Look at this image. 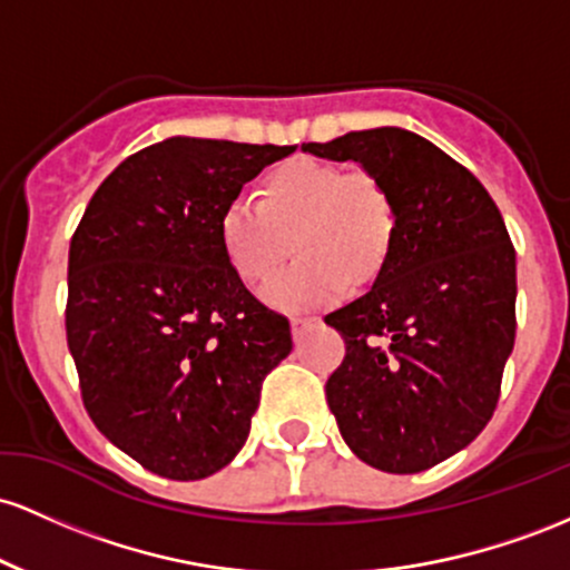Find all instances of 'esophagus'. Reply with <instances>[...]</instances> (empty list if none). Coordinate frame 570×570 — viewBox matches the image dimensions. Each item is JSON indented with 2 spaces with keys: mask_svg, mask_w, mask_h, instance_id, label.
<instances>
[{
  "mask_svg": "<svg viewBox=\"0 0 570 570\" xmlns=\"http://www.w3.org/2000/svg\"><path fill=\"white\" fill-rule=\"evenodd\" d=\"M312 325H315V317H293L291 320L293 338H296V342H302V338L306 336V331H309Z\"/></svg>",
  "mask_w": 570,
  "mask_h": 570,
  "instance_id": "esophagus-1",
  "label": "esophagus"
}]
</instances>
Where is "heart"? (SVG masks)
Returning <instances> with one entry per match:
<instances>
[{
    "instance_id": "1",
    "label": "heart",
    "mask_w": 570,
    "mask_h": 570,
    "mask_svg": "<svg viewBox=\"0 0 570 570\" xmlns=\"http://www.w3.org/2000/svg\"><path fill=\"white\" fill-rule=\"evenodd\" d=\"M220 245L247 285H266L291 253L298 261L264 291L266 304L302 312L366 285L395 242V204L371 171L291 158L266 175L261 202L236 196L220 215Z\"/></svg>"
}]
</instances>
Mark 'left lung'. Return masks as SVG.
Returning a JSON list of instances; mask_svg holds the SVG:
<instances>
[{
  "instance_id": "8db88e82",
  "label": "left lung",
  "mask_w": 570,
  "mask_h": 570,
  "mask_svg": "<svg viewBox=\"0 0 570 570\" xmlns=\"http://www.w3.org/2000/svg\"><path fill=\"white\" fill-rule=\"evenodd\" d=\"M302 150L357 161L393 196L385 266L325 317L347 344L325 399L363 463L417 474L469 446L495 412L517 331L509 232L484 185L420 134L385 126Z\"/></svg>"
}]
</instances>
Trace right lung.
Returning <instances> with one entry per match:
<instances>
[{
  "mask_svg": "<svg viewBox=\"0 0 570 570\" xmlns=\"http://www.w3.org/2000/svg\"><path fill=\"white\" fill-rule=\"evenodd\" d=\"M296 145L169 137L99 185L69 245L67 344L94 425L153 474L236 458L291 323L228 264L220 215Z\"/></svg>",
  "mask_w": 570,
  "mask_h": 570,
  "instance_id": "obj_1",
  "label": "right lung"
}]
</instances>
